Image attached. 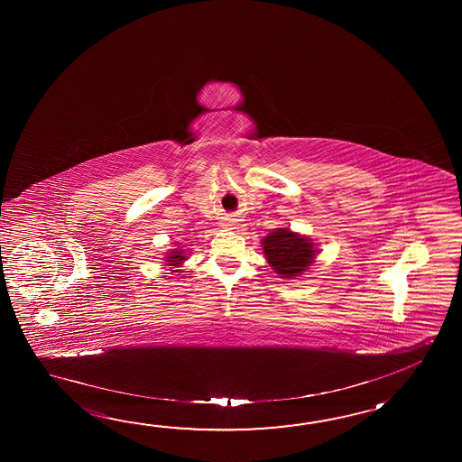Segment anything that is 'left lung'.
I'll use <instances>...</instances> for the list:
<instances>
[{"instance_id": "left-lung-1", "label": "left lung", "mask_w": 462, "mask_h": 462, "mask_svg": "<svg viewBox=\"0 0 462 462\" xmlns=\"http://www.w3.org/2000/svg\"><path fill=\"white\" fill-rule=\"evenodd\" d=\"M267 264L280 279L293 280L306 273L318 254L316 243L291 228H273L261 240Z\"/></svg>"}]
</instances>
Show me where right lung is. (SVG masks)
Returning <instances> with one entry per match:
<instances>
[{
  "instance_id": "1",
  "label": "right lung",
  "mask_w": 462,
  "mask_h": 462,
  "mask_svg": "<svg viewBox=\"0 0 462 462\" xmlns=\"http://www.w3.org/2000/svg\"><path fill=\"white\" fill-rule=\"evenodd\" d=\"M189 259V254H187V251L179 250V248H174V250H169L166 256L162 257V261H164V265H167L169 269L167 271H171L169 273H179L180 269L179 267H182L183 263Z\"/></svg>"
}]
</instances>
